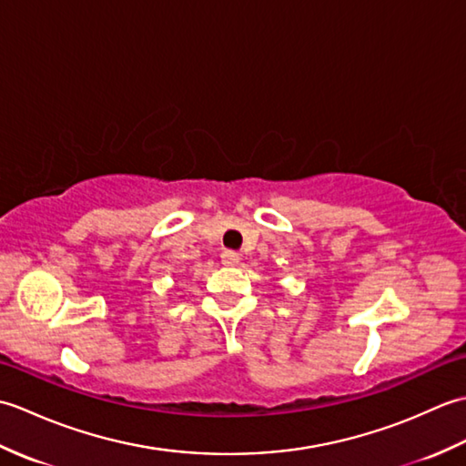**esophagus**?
Here are the masks:
<instances>
[{"label": "esophagus", "instance_id": "esophagus-1", "mask_svg": "<svg viewBox=\"0 0 466 466\" xmlns=\"http://www.w3.org/2000/svg\"><path fill=\"white\" fill-rule=\"evenodd\" d=\"M240 262V254L234 252V250H224L222 252V264L224 266H236Z\"/></svg>", "mask_w": 466, "mask_h": 466}]
</instances>
